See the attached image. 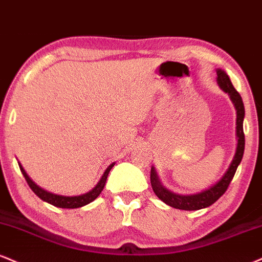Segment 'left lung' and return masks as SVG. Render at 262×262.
<instances>
[{
    "instance_id": "8db88e82",
    "label": "left lung",
    "mask_w": 262,
    "mask_h": 262,
    "mask_svg": "<svg viewBox=\"0 0 262 262\" xmlns=\"http://www.w3.org/2000/svg\"><path fill=\"white\" fill-rule=\"evenodd\" d=\"M217 81H219L220 86L231 96V100L233 101V103H234L235 110H237V151H235L234 159H233L231 166L227 169L225 176H223L213 187L207 189V190H204L203 193L194 195H178L167 190L166 188L162 187L161 183H160L155 172V168L152 167L150 173V181L154 193H155L157 196H159V199H161L163 203L174 207V209L194 211L205 209V207L216 203V201L226 193L227 189H228L229 183L232 182L233 177H234L235 171H237L239 163H241L243 159V154H244L245 146V137L244 130H243V121H244L245 115L244 103H243L241 94L235 90V88L233 86L231 80H229V77L226 74L225 71H222V69H217Z\"/></svg>"
}]
</instances>
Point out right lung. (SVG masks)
<instances>
[{
  "mask_svg": "<svg viewBox=\"0 0 262 262\" xmlns=\"http://www.w3.org/2000/svg\"><path fill=\"white\" fill-rule=\"evenodd\" d=\"M113 166H115V163H112V165H110L108 167H107V169L105 171V173H103L102 177H101L100 182L97 183L96 187L93 188V190H90L89 193L83 194V195H78V196H62V195H56V194L49 193V191L43 190V189L37 187L35 183L31 181L29 177H28V174L25 173L24 168L20 166V163H19L20 171H21V173H23L25 181H27L28 185H29L31 190H33L41 200L46 201V203L51 204V205H53V206L62 207V209H77V207H81V206H84V205L90 204L91 201L95 200L96 198L101 194L103 187H105L107 176H108V173H110V171H111V168Z\"/></svg>",
  "mask_w": 262,
  "mask_h": 262,
  "instance_id": "add662e5",
  "label": "right lung"
}]
</instances>
